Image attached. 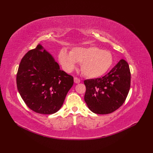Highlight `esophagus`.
I'll return each mask as SVG.
<instances>
[{"mask_svg":"<svg viewBox=\"0 0 153 153\" xmlns=\"http://www.w3.org/2000/svg\"><path fill=\"white\" fill-rule=\"evenodd\" d=\"M74 82L76 83H80V79L79 78H77V77H74Z\"/></svg>","mask_w":153,"mask_h":153,"instance_id":"esophagus-1","label":"esophagus"}]
</instances>
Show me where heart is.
I'll list each match as a JSON object with an SVG mask.
<instances>
[{
  "mask_svg": "<svg viewBox=\"0 0 153 153\" xmlns=\"http://www.w3.org/2000/svg\"><path fill=\"white\" fill-rule=\"evenodd\" d=\"M58 59L67 71L72 70L76 62L81 63L82 74L89 78H97L103 76L113 63L110 52L96 47H76L70 53L62 49L58 54Z\"/></svg>",
  "mask_w": 153,
  "mask_h": 153,
  "instance_id": "b5f03b06",
  "label": "heart"
}]
</instances>
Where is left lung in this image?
Returning a JSON list of instances; mask_svg holds the SVG:
<instances>
[{
    "instance_id": "1",
    "label": "left lung",
    "mask_w": 153,
    "mask_h": 153,
    "mask_svg": "<svg viewBox=\"0 0 153 153\" xmlns=\"http://www.w3.org/2000/svg\"><path fill=\"white\" fill-rule=\"evenodd\" d=\"M131 73L128 62H119L102 77L84 81L86 91L84 100L90 110L107 114L118 109L130 89Z\"/></svg>"
}]
</instances>
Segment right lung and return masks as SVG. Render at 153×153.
<instances>
[{
	"label": "right lung",
	"mask_w": 153,
	"mask_h": 153,
	"mask_svg": "<svg viewBox=\"0 0 153 153\" xmlns=\"http://www.w3.org/2000/svg\"><path fill=\"white\" fill-rule=\"evenodd\" d=\"M16 83L26 105L42 114H52L62 106L74 77L60 70L52 55L39 44L22 58Z\"/></svg>",
	"instance_id": "obj_1"
}]
</instances>
